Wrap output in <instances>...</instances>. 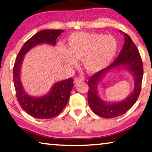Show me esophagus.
Wrapping results in <instances>:
<instances>
[{
  "label": "esophagus",
  "mask_w": 152,
  "mask_h": 152,
  "mask_svg": "<svg viewBox=\"0 0 152 152\" xmlns=\"http://www.w3.org/2000/svg\"><path fill=\"white\" fill-rule=\"evenodd\" d=\"M83 78H78V77H76V78L75 79H74V84H76H76L83 82Z\"/></svg>",
  "instance_id": "1"
}]
</instances>
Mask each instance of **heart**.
<instances>
[{"label": "heart", "instance_id": "1", "mask_svg": "<svg viewBox=\"0 0 152 152\" xmlns=\"http://www.w3.org/2000/svg\"><path fill=\"white\" fill-rule=\"evenodd\" d=\"M66 50H62V61L69 67L76 65L77 59L88 73L100 72L110 64L118 49V43L112 35L91 32H77L67 39Z\"/></svg>", "mask_w": 152, "mask_h": 152}]
</instances>
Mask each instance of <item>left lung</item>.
<instances>
[{"label":"left lung","mask_w":152,"mask_h":152,"mask_svg":"<svg viewBox=\"0 0 152 152\" xmlns=\"http://www.w3.org/2000/svg\"><path fill=\"white\" fill-rule=\"evenodd\" d=\"M124 35V44L118 58L112 64L89 78L88 81V102L90 108L96 115L103 118H114L123 115L134 104L139 96L143 75L142 62L134 42L128 34ZM126 69L134 77L135 87L133 92L123 101L117 103H106L99 98L97 87L106 73L111 70Z\"/></svg>","instance_id":"8db88e82"}]
</instances>
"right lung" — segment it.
I'll use <instances>...</instances> for the list:
<instances>
[{
	"instance_id": "add662e5",
	"label": "right lung",
	"mask_w": 152,
	"mask_h": 152,
	"mask_svg": "<svg viewBox=\"0 0 152 152\" xmlns=\"http://www.w3.org/2000/svg\"><path fill=\"white\" fill-rule=\"evenodd\" d=\"M63 31L47 29L35 34L23 45L15 61L13 74L17 99L22 109L35 118L47 119L57 116L68 102L70 92L74 87V81L70 78L54 83L50 91L43 96H30L24 91L20 78L24 55L37 45L47 44L55 46L56 38Z\"/></svg>"
}]
</instances>
